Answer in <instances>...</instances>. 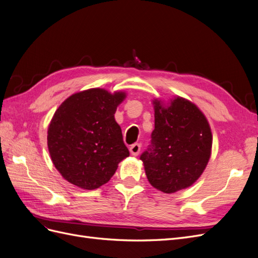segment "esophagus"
Returning <instances> with one entry per match:
<instances>
[{
  "mask_svg": "<svg viewBox=\"0 0 258 258\" xmlns=\"http://www.w3.org/2000/svg\"><path fill=\"white\" fill-rule=\"evenodd\" d=\"M129 151H130V154H131L132 156H138L139 153H140V151H141V145H140L139 143L132 144V145L130 146V148H129Z\"/></svg>",
  "mask_w": 258,
  "mask_h": 258,
  "instance_id": "obj_1",
  "label": "esophagus"
}]
</instances>
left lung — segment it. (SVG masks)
<instances>
[{"mask_svg": "<svg viewBox=\"0 0 258 258\" xmlns=\"http://www.w3.org/2000/svg\"><path fill=\"white\" fill-rule=\"evenodd\" d=\"M152 145L140 159L148 182L165 194L191 186L208 165L212 132L205 114L191 101L174 97L169 103L153 100Z\"/></svg>", "mask_w": 258, "mask_h": 258, "instance_id": "8db88e82", "label": "left lung"}]
</instances>
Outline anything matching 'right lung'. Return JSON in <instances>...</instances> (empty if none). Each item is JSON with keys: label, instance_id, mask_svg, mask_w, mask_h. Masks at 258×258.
Wrapping results in <instances>:
<instances>
[{"label": "right lung", "instance_id": "1", "mask_svg": "<svg viewBox=\"0 0 258 258\" xmlns=\"http://www.w3.org/2000/svg\"><path fill=\"white\" fill-rule=\"evenodd\" d=\"M126 97L124 91L91 88L70 96L54 112L47 130L48 151L68 182L87 190L99 188L128 157L114 117Z\"/></svg>", "mask_w": 258, "mask_h": 258}]
</instances>
